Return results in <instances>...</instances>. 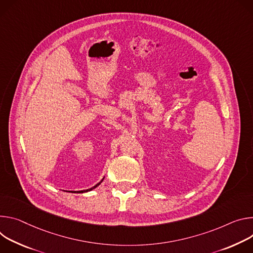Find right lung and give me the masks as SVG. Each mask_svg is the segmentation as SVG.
<instances>
[{
  "label": "right lung",
  "instance_id": "add662e5",
  "mask_svg": "<svg viewBox=\"0 0 253 253\" xmlns=\"http://www.w3.org/2000/svg\"><path fill=\"white\" fill-rule=\"evenodd\" d=\"M103 179L104 178H102V180L99 182V183H97L95 186H93L92 188H89V189H87V190H81V191H73V192H77V193H84V192H89V191H91V190H93V189H95L97 186H99L100 185V183L103 181ZM72 192V191H71Z\"/></svg>",
  "mask_w": 253,
  "mask_h": 253
}]
</instances>
